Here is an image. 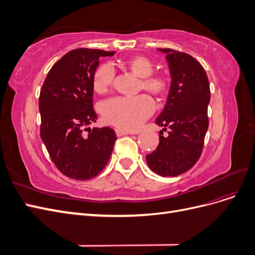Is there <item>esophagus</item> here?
I'll return each instance as SVG.
<instances>
[{
    "mask_svg": "<svg viewBox=\"0 0 255 255\" xmlns=\"http://www.w3.org/2000/svg\"><path fill=\"white\" fill-rule=\"evenodd\" d=\"M115 132H116V135H117L118 137L123 136V135L130 134L129 132H127V130H125V129H121V128H116V129H115Z\"/></svg>",
    "mask_w": 255,
    "mask_h": 255,
    "instance_id": "esophagus-1",
    "label": "esophagus"
}]
</instances>
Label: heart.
Here are the masks:
<instances>
[{"instance_id":"b5f03b06","label":"heart","mask_w":255,"mask_h":255,"mask_svg":"<svg viewBox=\"0 0 255 255\" xmlns=\"http://www.w3.org/2000/svg\"><path fill=\"white\" fill-rule=\"evenodd\" d=\"M122 67L127 68L134 75L140 78L139 88L149 91L154 96L161 97L169 89L167 75L153 72L152 61L143 56H134L121 61ZM115 80L114 67L105 63L97 68L94 75V89L98 94H104L113 85ZM155 109V104L148 95L135 97H114L102 103L101 111L105 121L122 129L133 130L141 127Z\"/></svg>"}]
</instances>
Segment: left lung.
I'll use <instances>...</instances> for the list:
<instances>
[{
    "instance_id": "left-lung-1",
    "label": "left lung",
    "mask_w": 255,
    "mask_h": 255,
    "mask_svg": "<svg viewBox=\"0 0 255 255\" xmlns=\"http://www.w3.org/2000/svg\"><path fill=\"white\" fill-rule=\"evenodd\" d=\"M158 51L166 53L171 85L165 109L155 123L170 129L168 137L159 135L156 150L145 158L155 173L176 176L189 170L201 156L211 90L204 68L189 54L171 49Z\"/></svg>"
}]
</instances>
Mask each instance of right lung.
<instances>
[{"label": "right lung", "mask_w": 255, "mask_h": 255, "mask_svg": "<svg viewBox=\"0 0 255 255\" xmlns=\"http://www.w3.org/2000/svg\"><path fill=\"white\" fill-rule=\"evenodd\" d=\"M115 52L75 49L54 64L39 96L40 136L58 170L74 180H89L107 165L117 136L109 127L84 128L96 122L94 75L100 57Z\"/></svg>", "instance_id": "right-lung-1"}]
</instances>
